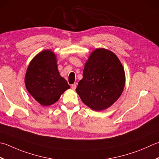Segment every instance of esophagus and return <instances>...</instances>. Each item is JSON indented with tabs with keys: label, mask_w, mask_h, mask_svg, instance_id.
Listing matches in <instances>:
<instances>
[{
	"label": "esophagus",
	"mask_w": 159,
	"mask_h": 159,
	"mask_svg": "<svg viewBox=\"0 0 159 159\" xmlns=\"http://www.w3.org/2000/svg\"><path fill=\"white\" fill-rule=\"evenodd\" d=\"M71 88L72 89H75L76 88V84L74 83V84H72V85H71Z\"/></svg>",
	"instance_id": "34e87169"
}]
</instances>
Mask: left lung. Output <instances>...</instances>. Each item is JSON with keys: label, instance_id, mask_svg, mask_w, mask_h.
Masks as SVG:
<instances>
[{"label": "left lung", "instance_id": "left-lung-1", "mask_svg": "<svg viewBox=\"0 0 159 159\" xmlns=\"http://www.w3.org/2000/svg\"><path fill=\"white\" fill-rule=\"evenodd\" d=\"M125 83V71L119 58L108 49L98 48L85 63L76 91L87 106L101 111L117 101Z\"/></svg>", "mask_w": 159, "mask_h": 159}]
</instances>
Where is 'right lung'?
<instances>
[{
	"instance_id": "right-lung-1",
	"label": "right lung",
	"mask_w": 159,
	"mask_h": 159,
	"mask_svg": "<svg viewBox=\"0 0 159 159\" xmlns=\"http://www.w3.org/2000/svg\"><path fill=\"white\" fill-rule=\"evenodd\" d=\"M25 83L28 92L43 106L55 103L70 88L59 74L57 57L51 50L40 52L31 61Z\"/></svg>"
}]
</instances>
